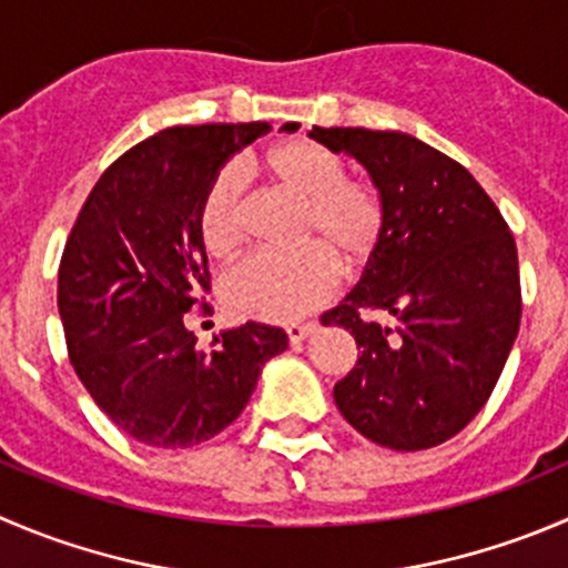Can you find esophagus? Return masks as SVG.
Listing matches in <instances>:
<instances>
[{"mask_svg":"<svg viewBox=\"0 0 568 568\" xmlns=\"http://www.w3.org/2000/svg\"><path fill=\"white\" fill-rule=\"evenodd\" d=\"M313 333H316V324H288L285 327V335H288L291 344H300V341H305Z\"/></svg>","mask_w":568,"mask_h":568,"instance_id":"obj_1","label":"esophagus"}]
</instances>
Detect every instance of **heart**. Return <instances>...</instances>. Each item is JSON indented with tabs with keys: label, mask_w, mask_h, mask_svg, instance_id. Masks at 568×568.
Segmentation results:
<instances>
[{
	"label": "heart",
	"mask_w": 568,
	"mask_h": 568,
	"mask_svg": "<svg viewBox=\"0 0 568 568\" xmlns=\"http://www.w3.org/2000/svg\"><path fill=\"white\" fill-rule=\"evenodd\" d=\"M255 172L274 191L300 202L294 255H252L224 274L219 296L235 318L294 322L322 305L335 288V272L352 277L377 257L383 246L385 202L368 183L346 180L338 155L324 146L291 138L263 152ZM202 250L216 261L239 252L241 189L233 172H219L196 207Z\"/></svg>",
	"instance_id": "b5f03b06"
}]
</instances>
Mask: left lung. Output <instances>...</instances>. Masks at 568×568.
I'll use <instances>...</instances> for the list:
<instances>
[{"label": "left lung", "mask_w": 568, "mask_h": 568, "mask_svg": "<svg viewBox=\"0 0 568 568\" xmlns=\"http://www.w3.org/2000/svg\"><path fill=\"white\" fill-rule=\"evenodd\" d=\"M307 135L355 158L388 216L361 283L322 316L357 344L355 368L333 388L335 405L379 447H438L486 405L519 333L514 233L480 183L418 138L363 126H313ZM372 312L397 324L362 318Z\"/></svg>", "instance_id": "obj_1"}]
</instances>
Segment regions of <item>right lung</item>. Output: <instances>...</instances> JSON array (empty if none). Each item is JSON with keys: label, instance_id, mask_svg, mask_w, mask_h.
<instances>
[{"label": "right lung", "instance_id": "obj_1", "mask_svg": "<svg viewBox=\"0 0 568 568\" xmlns=\"http://www.w3.org/2000/svg\"><path fill=\"white\" fill-rule=\"evenodd\" d=\"M272 124L169 126L104 169L58 272L69 361L104 416L141 444L185 449L241 416L280 327L246 322L196 346L183 316L211 291L196 207L230 155Z\"/></svg>", "mask_w": 568, "mask_h": 568}]
</instances>
